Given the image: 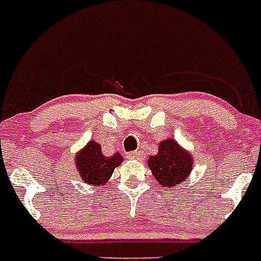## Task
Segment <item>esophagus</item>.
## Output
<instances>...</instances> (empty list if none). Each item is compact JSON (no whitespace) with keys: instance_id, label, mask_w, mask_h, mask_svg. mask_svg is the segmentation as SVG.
Segmentation results:
<instances>
[{"instance_id":"1","label":"esophagus","mask_w":261,"mask_h":261,"mask_svg":"<svg viewBox=\"0 0 261 261\" xmlns=\"http://www.w3.org/2000/svg\"><path fill=\"white\" fill-rule=\"evenodd\" d=\"M129 159H142L144 158V153L142 151H133V153L126 154Z\"/></svg>"}]
</instances>
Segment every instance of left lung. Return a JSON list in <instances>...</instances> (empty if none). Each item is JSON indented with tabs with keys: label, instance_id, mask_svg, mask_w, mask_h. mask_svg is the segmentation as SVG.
<instances>
[{
	"label": "left lung",
	"instance_id": "8db88e82",
	"mask_svg": "<svg viewBox=\"0 0 261 261\" xmlns=\"http://www.w3.org/2000/svg\"><path fill=\"white\" fill-rule=\"evenodd\" d=\"M147 166L161 186L174 188L191 175L193 156L174 138H167L159 142L158 153L149 156Z\"/></svg>",
	"mask_w": 261,
	"mask_h": 261
}]
</instances>
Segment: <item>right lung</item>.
<instances>
[{
	"label": "right lung",
	"mask_w": 261,
	"mask_h": 261,
	"mask_svg": "<svg viewBox=\"0 0 261 261\" xmlns=\"http://www.w3.org/2000/svg\"><path fill=\"white\" fill-rule=\"evenodd\" d=\"M120 153L106 156L102 146L94 140H90L74 156V163L82 181L91 187H99L107 183L114 174V170L123 163Z\"/></svg>",
	"instance_id": "1"
}]
</instances>
